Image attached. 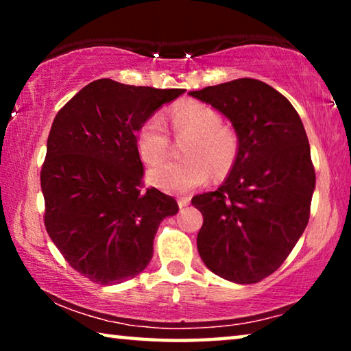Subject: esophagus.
I'll return each mask as SVG.
<instances>
[{"instance_id": "obj_1", "label": "esophagus", "mask_w": 351, "mask_h": 351, "mask_svg": "<svg viewBox=\"0 0 351 351\" xmlns=\"http://www.w3.org/2000/svg\"><path fill=\"white\" fill-rule=\"evenodd\" d=\"M178 204H180L181 209H184V207H187L190 204V198L189 197H181L178 198Z\"/></svg>"}]
</instances>
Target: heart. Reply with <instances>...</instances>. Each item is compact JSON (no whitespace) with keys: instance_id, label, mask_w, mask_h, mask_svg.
Listing matches in <instances>:
<instances>
[{"instance_id":"heart-1","label":"heart","mask_w":351,"mask_h":351,"mask_svg":"<svg viewBox=\"0 0 351 351\" xmlns=\"http://www.w3.org/2000/svg\"><path fill=\"white\" fill-rule=\"evenodd\" d=\"M171 127L176 134H190L184 161H170L154 165L148 171L152 184L167 193H187L203 186L212 176L228 173L232 167L239 141L232 128L221 123V116L213 106L203 102H189L171 111ZM136 145L147 164H156L165 158L170 138L162 117L154 114L142 123L136 134Z\"/></svg>"}]
</instances>
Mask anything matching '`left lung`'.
Segmentation results:
<instances>
[{
	"mask_svg": "<svg viewBox=\"0 0 351 351\" xmlns=\"http://www.w3.org/2000/svg\"><path fill=\"white\" fill-rule=\"evenodd\" d=\"M229 119L239 153L215 192L192 198L203 213L201 260L234 283H257L280 268L310 219L316 173L289 100L255 79L190 91Z\"/></svg>",
	"mask_w": 351,
	"mask_h": 351,
	"instance_id": "8db88e82",
	"label": "left lung"
}]
</instances>
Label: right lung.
<instances>
[{"instance_id": "add662e5", "label": "right lung", "mask_w": 351, "mask_h": 351, "mask_svg": "<svg viewBox=\"0 0 351 351\" xmlns=\"http://www.w3.org/2000/svg\"><path fill=\"white\" fill-rule=\"evenodd\" d=\"M186 90H156L99 79L57 112L41 167L45 226L64 260L99 285L141 274L176 201L142 190L136 133L159 106Z\"/></svg>"}]
</instances>
